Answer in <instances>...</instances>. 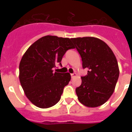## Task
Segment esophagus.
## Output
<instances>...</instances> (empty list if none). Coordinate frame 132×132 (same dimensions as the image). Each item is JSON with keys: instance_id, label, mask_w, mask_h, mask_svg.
<instances>
[{"instance_id": "1", "label": "esophagus", "mask_w": 132, "mask_h": 132, "mask_svg": "<svg viewBox=\"0 0 132 132\" xmlns=\"http://www.w3.org/2000/svg\"><path fill=\"white\" fill-rule=\"evenodd\" d=\"M70 75H71V77H72V78H74L75 77L77 76V74L76 73H72V74H71Z\"/></svg>"}]
</instances>
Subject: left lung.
Wrapping results in <instances>:
<instances>
[{
    "mask_svg": "<svg viewBox=\"0 0 132 132\" xmlns=\"http://www.w3.org/2000/svg\"><path fill=\"white\" fill-rule=\"evenodd\" d=\"M81 55L83 68L88 74L81 77V84L76 88L79 101L90 108L106 102L114 91L119 76L117 58L106 43L93 37L72 38Z\"/></svg>",
    "mask_w": 132,
    "mask_h": 132,
    "instance_id": "8db88e82",
    "label": "left lung"
}]
</instances>
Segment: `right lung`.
Returning <instances> with one entry per match:
<instances>
[{"label":"right lung","mask_w":132,"mask_h":132,"mask_svg":"<svg viewBox=\"0 0 132 132\" xmlns=\"http://www.w3.org/2000/svg\"><path fill=\"white\" fill-rule=\"evenodd\" d=\"M74 48L69 38L46 36L40 38L27 50L19 66V79L26 96L40 108L57 103L64 87L71 77L68 72H53L68 49Z\"/></svg>","instance_id":"right-lung-1"}]
</instances>
